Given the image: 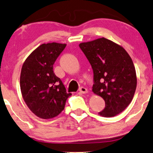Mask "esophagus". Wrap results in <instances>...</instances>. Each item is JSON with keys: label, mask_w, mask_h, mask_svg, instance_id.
<instances>
[{"label": "esophagus", "mask_w": 153, "mask_h": 153, "mask_svg": "<svg viewBox=\"0 0 153 153\" xmlns=\"http://www.w3.org/2000/svg\"><path fill=\"white\" fill-rule=\"evenodd\" d=\"M79 91L82 93V94H87V93L88 92V90L87 89V88L82 87L79 89Z\"/></svg>", "instance_id": "1"}]
</instances>
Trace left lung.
Returning a JSON list of instances; mask_svg holds the SVG:
<instances>
[{
    "label": "left lung",
    "mask_w": 153,
    "mask_h": 153,
    "mask_svg": "<svg viewBox=\"0 0 153 153\" xmlns=\"http://www.w3.org/2000/svg\"><path fill=\"white\" fill-rule=\"evenodd\" d=\"M79 47L94 72L92 91L105 102V108L99 114L116 116L130 105L137 87L132 59L123 46L105 38L81 43Z\"/></svg>",
    "instance_id": "obj_1"
}]
</instances>
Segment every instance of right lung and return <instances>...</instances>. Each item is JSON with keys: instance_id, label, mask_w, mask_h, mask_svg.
<instances>
[{"instance_id": "add662e5", "label": "right lung", "mask_w": 153, "mask_h": 153, "mask_svg": "<svg viewBox=\"0 0 153 153\" xmlns=\"http://www.w3.org/2000/svg\"><path fill=\"white\" fill-rule=\"evenodd\" d=\"M66 46L56 42L41 44L22 66L20 87L23 100L30 110L42 119L58 116L71 95L53 71L55 61Z\"/></svg>"}]
</instances>
